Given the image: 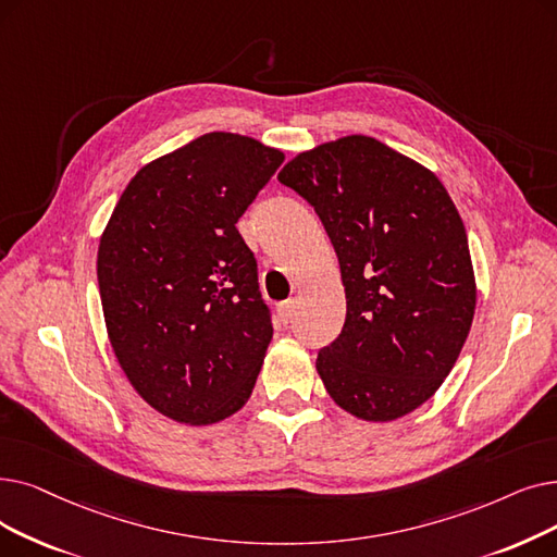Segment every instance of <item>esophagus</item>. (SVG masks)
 I'll use <instances>...</instances> for the list:
<instances>
[{
  "label": "esophagus",
  "mask_w": 557,
  "mask_h": 557,
  "mask_svg": "<svg viewBox=\"0 0 557 557\" xmlns=\"http://www.w3.org/2000/svg\"><path fill=\"white\" fill-rule=\"evenodd\" d=\"M277 313H280V321L284 323V325H288L294 321V317H296V300H286V302H282L280 307H277Z\"/></svg>",
  "instance_id": "esophagus-1"
}]
</instances>
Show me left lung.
Returning a JSON list of instances; mask_svg holds the SVG:
<instances>
[{"label": "left lung", "instance_id": "left-lung-1", "mask_svg": "<svg viewBox=\"0 0 557 557\" xmlns=\"http://www.w3.org/2000/svg\"><path fill=\"white\" fill-rule=\"evenodd\" d=\"M277 180L332 240L346 321L317 371L338 407L394 421L440 389L462 350L475 280L462 219L428 168L371 136H344L288 161Z\"/></svg>", "mask_w": 557, "mask_h": 557}]
</instances>
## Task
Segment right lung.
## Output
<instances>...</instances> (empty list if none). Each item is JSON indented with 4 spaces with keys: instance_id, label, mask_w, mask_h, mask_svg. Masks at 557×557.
I'll use <instances>...</instances> for the list:
<instances>
[{
    "instance_id": "right-lung-1",
    "label": "right lung",
    "mask_w": 557,
    "mask_h": 557,
    "mask_svg": "<svg viewBox=\"0 0 557 557\" xmlns=\"http://www.w3.org/2000/svg\"><path fill=\"white\" fill-rule=\"evenodd\" d=\"M284 154L211 132L143 165L100 238L109 342L163 417L219 423L252 394L273 338L257 259L236 223Z\"/></svg>"
}]
</instances>
